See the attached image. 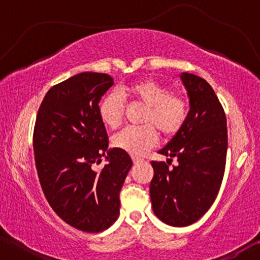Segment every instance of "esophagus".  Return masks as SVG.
Instances as JSON below:
<instances>
[{
  "label": "esophagus",
  "instance_id": "34e87169",
  "mask_svg": "<svg viewBox=\"0 0 260 260\" xmlns=\"http://www.w3.org/2000/svg\"><path fill=\"white\" fill-rule=\"evenodd\" d=\"M140 162H143L142 159H137V157H133V164H134V165H138V164H140Z\"/></svg>",
  "mask_w": 260,
  "mask_h": 260
}]
</instances>
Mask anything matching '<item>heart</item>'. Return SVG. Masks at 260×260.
I'll list each match as a JSON object with an SVG mask.
<instances>
[{"instance_id": "obj_1", "label": "heart", "mask_w": 260, "mask_h": 260, "mask_svg": "<svg viewBox=\"0 0 260 260\" xmlns=\"http://www.w3.org/2000/svg\"><path fill=\"white\" fill-rule=\"evenodd\" d=\"M121 92L145 106L142 123L144 126L126 128L112 139L113 147L132 156H143L155 147L159 134L172 137L183 127L188 115L186 98L180 92L170 91L168 86L153 79H140L122 89ZM124 103L121 94L111 91L100 103L101 121L109 128L121 124Z\"/></svg>"}]
</instances>
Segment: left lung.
<instances>
[{"label":"left lung","instance_id":"obj_1","mask_svg":"<svg viewBox=\"0 0 260 260\" xmlns=\"http://www.w3.org/2000/svg\"><path fill=\"white\" fill-rule=\"evenodd\" d=\"M189 98L183 127L159 154L170 159L151 161V207L162 222L183 228L196 222L213 205L225 172L228 127L223 109L205 79L181 73ZM179 164L170 168L171 157Z\"/></svg>","mask_w":260,"mask_h":260}]
</instances>
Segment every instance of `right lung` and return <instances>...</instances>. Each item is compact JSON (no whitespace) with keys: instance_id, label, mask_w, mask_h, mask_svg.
<instances>
[{"instance_id":"1","label":"right lung","mask_w":260,"mask_h":260,"mask_svg":"<svg viewBox=\"0 0 260 260\" xmlns=\"http://www.w3.org/2000/svg\"><path fill=\"white\" fill-rule=\"evenodd\" d=\"M113 85L109 74L83 72L45 95L34 128L35 164L41 188L57 215L84 232L109 229L120 215V192L132 159L107 150L99 103ZM105 156L98 172L94 164Z\"/></svg>"}]
</instances>
